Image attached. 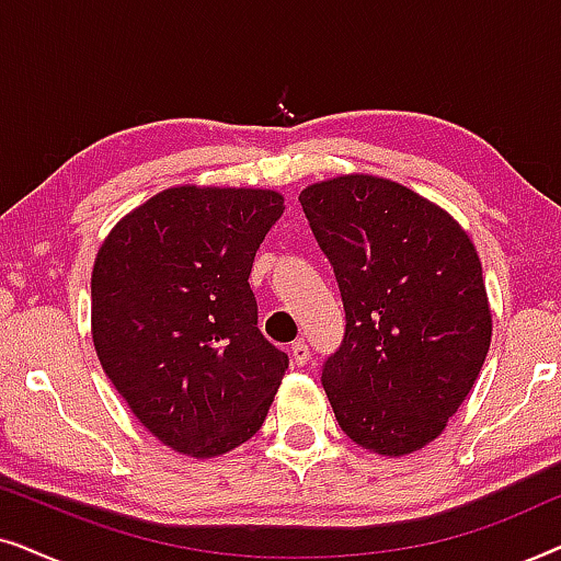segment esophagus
<instances>
[{"label": "esophagus", "instance_id": "1", "mask_svg": "<svg viewBox=\"0 0 561 561\" xmlns=\"http://www.w3.org/2000/svg\"><path fill=\"white\" fill-rule=\"evenodd\" d=\"M290 359H294V365H306L309 363V347H306L304 342H294L290 344Z\"/></svg>", "mask_w": 561, "mask_h": 561}]
</instances>
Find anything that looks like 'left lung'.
<instances>
[{
  "label": "left lung",
  "mask_w": 561,
  "mask_h": 561,
  "mask_svg": "<svg viewBox=\"0 0 561 561\" xmlns=\"http://www.w3.org/2000/svg\"><path fill=\"white\" fill-rule=\"evenodd\" d=\"M298 202L347 313L321 370L334 416L373 455H413L447 428L488 357L478 250L449 211L382 175L311 183Z\"/></svg>",
  "instance_id": "1"
}]
</instances>
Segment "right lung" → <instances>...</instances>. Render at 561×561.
<instances>
[{"label": "right lung", "mask_w": 561, "mask_h": 561, "mask_svg": "<svg viewBox=\"0 0 561 561\" xmlns=\"http://www.w3.org/2000/svg\"><path fill=\"white\" fill-rule=\"evenodd\" d=\"M286 211L273 188L173 186L125 214L91 271V336L137 421L209 459L263 426L288 355L257 329L250 271Z\"/></svg>", "instance_id": "right-lung-1"}]
</instances>
